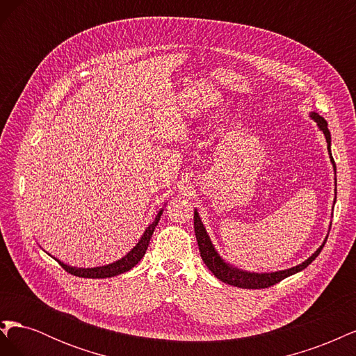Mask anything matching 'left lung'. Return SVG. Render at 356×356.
Wrapping results in <instances>:
<instances>
[{"instance_id":"8db88e82","label":"left lung","mask_w":356,"mask_h":356,"mask_svg":"<svg viewBox=\"0 0 356 356\" xmlns=\"http://www.w3.org/2000/svg\"><path fill=\"white\" fill-rule=\"evenodd\" d=\"M310 117L314 118V120L318 123L319 129L325 135L330 157H331V161H332V168H334V170H336V163H334V159L331 156V149H330V147H331V135H330L328 124L325 122V118L321 117L316 113H312ZM336 184H337V178H336ZM336 193H337V188H336ZM195 233H196V239H197V245H199L200 257H202L203 263L207 264V267L209 268V270L215 276H217L220 281L229 284V285H233V286H238V288H245V289L268 288V286H272V285H275L277 282L284 281L285 277L294 275V273H297L300 270H303V268H306L319 255V252L322 251V248H324V245L327 242V241H324V243H322L318 248L315 254H312L305 263H301V264H298L296 267H291V268H286V270H281V272H273V273H251V272L239 270V268H236V267L227 264L218 255V252L215 251V248H213V245H212V242L209 239L207 230H204V227H203V224L200 221V217H199L197 211H195Z\"/></svg>"}]
</instances>
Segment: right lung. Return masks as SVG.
<instances>
[{"label":"right lung","instance_id":"1","mask_svg":"<svg viewBox=\"0 0 356 356\" xmlns=\"http://www.w3.org/2000/svg\"><path fill=\"white\" fill-rule=\"evenodd\" d=\"M163 213V211H160L157 215H156V220L153 221V224H149L148 227L145 229L144 234L141 241H139L136 243V246H134V250L126 254L122 260H118L115 263H111L108 266H102V267H93V268H77V267H71V266H67L63 264L62 261L56 260L65 270L74 276H79V277H92V279H104V277H113V276H117V275H122L127 270H131V268L134 266L138 264V261H141V258L145 255V251L148 248V243H149V239H152L153 236V232L156 229V225L160 220V215Z\"/></svg>","mask_w":356,"mask_h":356}]
</instances>
